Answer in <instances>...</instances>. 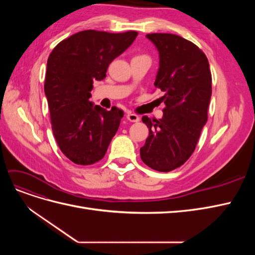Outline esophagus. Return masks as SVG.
<instances>
[{
  "label": "esophagus",
  "mask_w": 255,
  "mask_h": 255,
  "mask_svg": "<svg viewBox=\"0 0 255 255\" xmlns=\"http://www.w3.org/2000/svg\"><path fill=\"white\" fill-rule=\"evenodd\" d=\"M127 118H128V120L130 121V122H138V121L140 120V118L138 117V116H137L136 114H132V113L128 114V115H127Z\"/></svg>",
  "instance_id": "esophagus-1"
}]
</instances>
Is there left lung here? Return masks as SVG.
Segmentation results:
<instances>
[{"label": "left lung", "mask_w": 255, "mask_h": 255, "mask_svg": "<svg viewBox=\"0 0 255 255\" xmlns=\"http://www.w3.org/2000/svg\"><path fill=\"white\" fill-rule=\"evenodd\" d=\"M146 38L159 52L154 85L165 96L161 119L142 117L149 136L140 148L143 163L160 172L182 166L194 153L207 121L212 73L207 57L195 43L174 34L153 33Z\"/></svg>", "instance_id": "1"}]
</instances>
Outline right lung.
<instances>
[{
	"mask_svg": "<svg viewBox=\"0 0 255 255\" xmlns=\"http://www.w3.org/2000/svg\"><path fill=\"white\" fill-rule=\"evenodd\" d=\"M138 33L87 29L60 41L48 58L44 92L52 130L60 151L78 165L101 160L117 133L123 111H106L89 101L94 81L106 76L112 61L133 43Z\"/></svg>",
	"mask_w": 255,
	"mask_h": 255,
	"instance_id": "add662e5",
	"label": "right lung"
}]
</instances>
